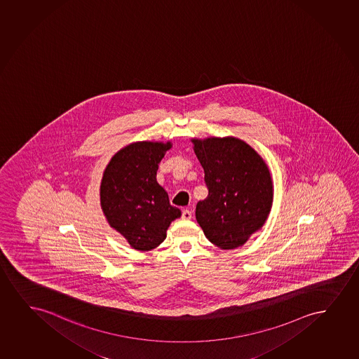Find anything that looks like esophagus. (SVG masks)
<instances>
[{
  "label": "esophagus",
  "instance_id": "esophagus-1",
  "mask_svg": "<svg viewBox=\"0 0 359 359\" xmlns=\"http://www.w3.org/2000/svg\"><path fill=\"white\" fill-rule=\"evenodd\" d=\"M192 215L191 212L189 210H182V218L184 219V220H190L191 219Z\"/></svg>",
  "mask_w": 359,
  "mask_h": 359
}]
</instances>
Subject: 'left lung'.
<instances>
[{
	"label": "left lung",
	"instance_id": "8db88e82",
	"mask_svg": "<svg viewBox=\"0 0 359 359\" xmlns=\"http://www.w3.org/2000/svg\"><path fill=\"white\" fill-rule=\"evenodd\" d=\"M205 170L208 196L196 205V219L215 246H243L266 223L273 205L269 168L238 137L192 139Z\"/></svg>",
	"mask_w": 359,
	"mask_h": 359
}]
</instances>
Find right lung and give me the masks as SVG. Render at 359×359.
<instances>
[{
	"instance_id": "add662e5",
	"label": "right lung",
	"mask_w": 359,
	"mask_h": 359,
	"mask_svg": "<svg viewBox=\"0 0 359 359\" xmlns=\"http://www.w3.org/2000/svg\"><path fill=\"white\" fill-rule=\"evenodd\" d=\"M170 147V141L133 142L118 151L103 172L100 187L103 213L108 224L137 251L159 246L170 223L182 215L156 179L159 162Z\"/></svg>"
}]
</instances>
